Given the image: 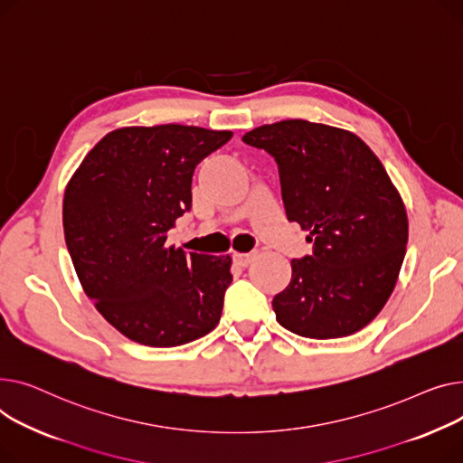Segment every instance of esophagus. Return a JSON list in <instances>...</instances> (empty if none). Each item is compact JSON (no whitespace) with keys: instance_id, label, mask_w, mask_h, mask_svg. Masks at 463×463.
Returning <instances> with one entry per match:
<instances>
[{"instance_id":"esophagus-1","label":"esophagus","mask_w":463,"mask_h":463,"mask_svg":"<svg viewBox=\"0 0 463 463\" xmlns=\"http://www.w3.org/2000/svg\"><path fill=\"white\" fill-rule=\"evenodd\" d=\"M254 260V254H233V261L239 265V267H249Z\"/></svg>"}]
</instances>
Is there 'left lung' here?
I'll return each mask as SVG.
<instances>
[{
  "instance_id": "1",
  "label": "left lung",
  "mask_w": 463,
  "mask_h": 463,
  "mask_svg": "<svg viewBox=\"0 0 463 463\" xmlns=\"http://www.w3.org/2000/svg\"><path fill=\"white\" fill-rule=\"evenodd\" d=\"M242 142L275 156L288 221L314 242L312 256L291 260L277 321L319 340L361 331L389 301L410 235L382 160L353 132L305 119L261 125Z\"/></svg>"
}]
</instances>
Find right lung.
<instances>
[{"label":"right lung","instance_id":"obj_1","mask_svg":"<svg viewBox=\"0 0 463 463\" xmlns=\"http://www.w3.org/2000/svg\"><path fill=\"white\" fill-rule=\"evenodd\" d=\"M233 132L186 125L108 132L71 177L65 242L86 295L123 336L175 347L211 333L232 284V258L168 247L193 205V174Z\"/></svg>","mask_w":463,"mask_h":463}]
</instances>
